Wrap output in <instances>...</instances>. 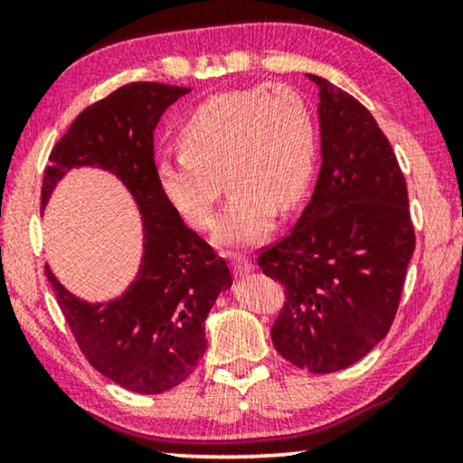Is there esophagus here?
Returning a JSON list of instances; mask_svg holds the SVG:
<instances>
[{
  "mask_svg": "<svg viewBox=\"0 0 463 463\" xmlns=\"http://www.w3.org/2000/svg\"><path fill=\"white\" fill-rule=\"evenodd\" d=\"M231 265H232V271L237 273V276H247V273L253 271V265L247 260V257L242 255H231Z\"/></svg>",
  "mask_w": 463,
  "mask_h": 463,
  "instance_id": "34e87169",
  "label": "esophagus"
}]
</instances>
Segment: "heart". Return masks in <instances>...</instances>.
<instances>
[{"instance_id":"b5f03b06","label":"heart","mask_w":463,"mask_h":463,"mask_svg":"<svg viewBox=\"0 0 463 463\" xmlns=\"http://www.w3.org/2000/svg\"><path fill=\"white\" fill-rule=\"evenodd\" d=\"M179 143L177 151L156 156V184L200 231L214 224L226 184L232 195L214 232L221 247L263 241L278 210L296 208L315 174V120L300 93L286 85L216 93L184 120Z\"/></svg>"}]
</instances>
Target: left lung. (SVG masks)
<instances>
[{"mask_svg": "<svg viewBox=\"0 0 463 463\" xmlns=\"http://www.w3.org/2000/svg\"><path fill=\"white\" fill-rule=\"evenodd\" d=\"M320 174L292 232L261 250L286 286L271 326L278 354L300 370L354 365L388 335L414 253L409 192L370 109L318 75Z\"/></svg>", "mask_w": 463, "mask_h": 463, "instance_id": "8db88e82", "label": "left lung"}]
</instances>
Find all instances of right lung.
<instances>
[{"label": "right lung", "mask_w": 463, "mask_h": 463, "mask_svg": "<svg viewBox=\"0 0 463 463\" xmlns=\"http://www.w3.org/2000/svg\"><path fill=\"white\" fill-rule=\"evenodd\" d=\"M190 88L128 83L77 116L49 156L41 203L75 167L109 171L135 198L143 221V260L118 298L88 302L46 278L88 362L138 394H161L190 375L206 351L203 323L232 286L213 247L184 224L155 177L153 132L163 112Z\"/></svg>", "instance_id": "obj_1"}]
</instances>
